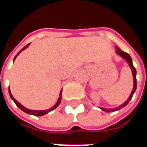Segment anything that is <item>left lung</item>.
Segmentation results:
<instances>
[{
	"mask_svg": "<svg viewBox=\"0 0 147 147\" xmlns=\"http://www.w3.org/2000/svg\"><path fill=\"white\" fill-rule=\"evenodd\" d=\"M116 48H117V49H116V53H117L118 55H120L121 57L123 58V59L127 61V63L129 64L130 67H131V71H132V76H133V81H134V84H133V90H132V91H131V94H130L128 99H127L124 103H123L122 105H120L119 107H117V108H115V109L100 108L103 111H105V112H115V111L119 110V109H122L123 107H124V106H126V105L128 104V102H130V100H131V98H132L134 93L136 92V87H137V82H136V70L132 64V60H131V57H130V55L128 54V53H125V52L122 51L120 49L117 48V46H116Z\"/></svg>",
	"mask_w": 147,
	"mask_h": 147,
	"instance_id": "left-lung-1",
	"label": "left lung"
}]
</instances>
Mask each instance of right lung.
Here are the masks:
<instances>
[{"instance_id": "add662e5", "label": "right lung", "mask_w": 147, "mask_h": 147, "mask_svg": "<svg viewBox=\"0 0 147 147\" xmlns=\"http://www.w3.org/2000/svg\"><path fill=\"white\" fill-rule=\"evenodd\" d=\"M29 45H30V44H27V45H26L25 47H24V48L21 49L20 51L16 55V57H15V58H14V61H15V59L17 57L18 55L20 54V53L21 52L23 51V50H24L25 49L27 48V47L29 46ZM8 93H9V95H10V97H11V98L13 100V102L16 103V105H17L18 107L21 110L24 111V113H27V114H30V115H34V116H38V117H40V116H44V115H45V114H47L48 113H49V112H51V111H53V109H55L57 107L58 105H60V103H61V98H62V97H61V96H62V90H61V92H60V96H59V98H58L57 102V103H56V104H55V105H53L52 108L49 109H46V110H31V109H28L25 108V107L21 105L20 103L18 102V101H16V100L14 98H13V96L11 95V91H10V89H9V90H8Z\"/></svg>"}]
</instances>
